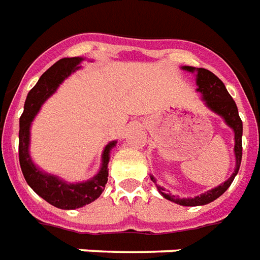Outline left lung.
Segmentation results:
<instances>
[{
  "mask_svg": "<svg viewBox=\"0 0 260 260\" xmlns=\"http://www.w3.org/2000/svg\"><path fill=\"white\" fill-rule=\"evenodd\" d=\"M183 69L188 72H196V84L198 88L202 94V98L206 102V106L217 113L218 116H221L235 132V155H236V168L235 172L231 177L228 178L223 184H219L218 187L210 189V191L202 193L201 196H195V198H178V196L170 195L165 191V188L156 185L158 191L161 192V195L170 202H174L180 206H203L207 205L210 202L215 201L217 198L222 195L223 192L226 191L228 188L231 187L233 183L236 174L239 173L241 164V156H243V144H241V136H243V121H241L240 116H239V110L236 106V102L228 92L226 87L219 79H218L213 72H210L205 68H193V67H183ZM151 181L155 183V178L151 176Z\"/></svg>",
  "mask_w": 260,
  "mask_h": 260,
  "instance_id": "8db88e82",
  "label": "left lung"
}]
</instances>
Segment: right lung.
Returning a JSON list of instances; mask_svg holds the SVG:
<instances>
[{
    "label": "right lung",
    "instance_id": "1",
    "mask_svg": "<svg viewBox=\"0 0 260 260\" xmlns=\"http://www.w3.org/2000/svg\"><path fill=\"white\" fill-rule=\"evenodd\" d=\"M82 57L61 58L54 65H51L38 83L28 92L24 102V112L20 117L19 129V161L25 181L42 199L49 202L54 207L62 210H75L83 206L90 205L98 199L104 192L108 183L110 161V150L117 142H110L102 152V166L98 173L91 180L84 183L69 184L57 176L45 173L39 169L29 156V126L39 112V109L50 95L55 92L61 83L77 69H80Z\"/></svg>",
    "mask_w": 260,
    "mask_h": 260
}]
</instances>
